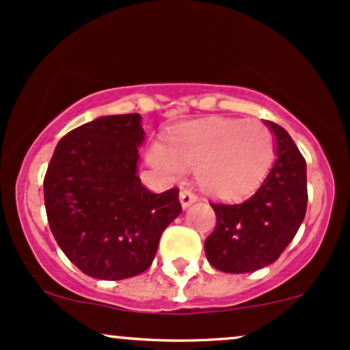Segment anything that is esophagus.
<instances>
[{
    "label": "esophagus",
    "instance_id": "34e87169",
    "mask_svg": "<svg viewBox=\"0 0 350 350\" xmlns=\"http://www.w3.org/2000/svg\"><path fill=\"white\" fill-rule=\"evenodd\" d=\"M179 202H180V206H183V208H187L194 202H198V196L192 194V192L187 191V189H184V191H180V194H179Z\"/></svg>",
    "mask_w": 350,
    "mask_h": 350
}]
</instances>
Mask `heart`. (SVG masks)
Returning <instances> with one entry per match:
<instances>
[{"label":"heart","mask_w":350,"mask_h":350,"mask_svg":"<svg viewBox=\"0 0 350 350\" xmlns=\"http://www.w3.org/2000/svg\"><path fill=\"white\" fill-rule=\"evenodd\" d=\"M275 139L258 120L214 118L179 126L170 150L152 143L148 161L167 178L179 180L198 172L204 191L220 199H239L255 191L270 171Z\"/></svg>","instance_id":"obj_1"}]
</instances>
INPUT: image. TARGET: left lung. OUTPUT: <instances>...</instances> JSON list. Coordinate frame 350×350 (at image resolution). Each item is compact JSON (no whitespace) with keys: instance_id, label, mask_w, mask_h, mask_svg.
Wrapping results in <instances>:
<instances>
[{"instance_id":"1","label":"left lung","mask_w":350,"mask_h":350,"mask_svg":"<svg viewBox=\"0 0 350 350\" xmlns=\"http://www.w3.org/2000/svg\"><path fill=\"white\" fill-rule=\"evenodd\" d=\"M265 124L276 154L267 179L243 202L212 204L217 226L204 248L208 263L220 271L250 273L276 262L306 215V161L284 128Z\"/></svg>"}]
</instances>
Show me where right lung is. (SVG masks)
<instances>
[{
  "mask_svg": "<svg viewBox=\"0 0 350 350\" xmlns=\"http://www.w3.org/2000/svg\"><path fill=\"white\" fill-rule=\"evenodd\" d=\"M142 115L98 116L55 146L44 178L52 235L79 270L124 280L154 260L159 239L180 214L179 191L152 194L138 176Z\"/></svg>",
  "mask_w": 350,
  "mask_h": 350,
  "instance_id": "right-lung-1",
  "label": "right lung"
}]
</instances>
